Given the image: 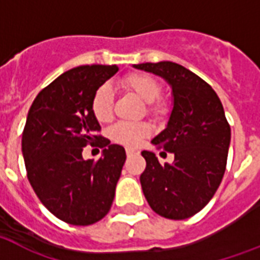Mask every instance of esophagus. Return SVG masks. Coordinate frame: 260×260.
<instances>
[{
  "label": "esophagus",
  "mask_w": 260,
  "mask_h": 260,
  "mask_svg": "<svg viewBox=\"0 0 260 260\" xmlns=\"http://www.w3.org/2000/svg\"><path fill=\"white\" fill-rule=\"evenodd\" d=\"M126 154H127V157H132V156L140 154V150L138 149H126Z\"/></svg>",
  "instance_id": "34e87169"
}]
</instances>
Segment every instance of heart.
I'll return each instance as SVG.
<instances>
[{"instance_id": "heart-1", "label": "heart", "mask_w": 260, "mask_h": 260, "mask_svg": "<svg viewBox=\"0 0 260 260\" xmlns=\"http://www.w3.org/2000/svg\"><path fill=\"white\" fill-rule=\"evenodd\" d=\"M126 90L136 94L137 98L148 104L149 114L154 116H164L168 112L166 102H157L161 85L152 76L146 73H132L122 80ZM92 111L99 122H108L114 114V90L108 84L99 86L92 98ZM150 134V127L146 123H130L119 122L112 126L110 136L114 141L127 146H137L141 141Z\"/></svg>"}]
</instances>
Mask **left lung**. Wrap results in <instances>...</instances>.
Masks as SVG:
<instances>
[{
	"instance_id": "obj_1",
	"label": "left lung",
	"mask_w": 260,
	"mask_h": 260,
	"mask_svg": "<svg viewBox=\"0 0 260 260\" xmlns=\"http://www.w3.org/2000/svg\"><path fill=\"white\" fill-rule=\"evenodd\" d=\"M133 66L164 78L172 89L170 119L152 144L174 153L175 160L161 166L153 152L141 153L146 160L142 191L157 214L184 220L216 194L225 174L231 127L217 93L197 74L170 61Z\"/></svg>"
}]
</instances>
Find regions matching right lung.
Wrapping results in <instances>:
<instances>
[{
  "mask_svg": "<svg viewBox=\"0 0 260 260\" xmlns=\"http://www.w3.org/2000/svg\"><path fill=\"white\" fill-rule=\"evenodd\" d=\"M116 72V65L73 68L40 90L28 111L21 140L28 180L48 212L68 224L98 222L115 197L126 152L94 136L100 124L92 98ZM96 139L102 157L85 160L82 149Z\"/></svg>",
  "mask_w": 260,
  "mask_h": 260,
  "instance_id": "right-lung-1",
  "label": "right lung"
}]
</instances>
